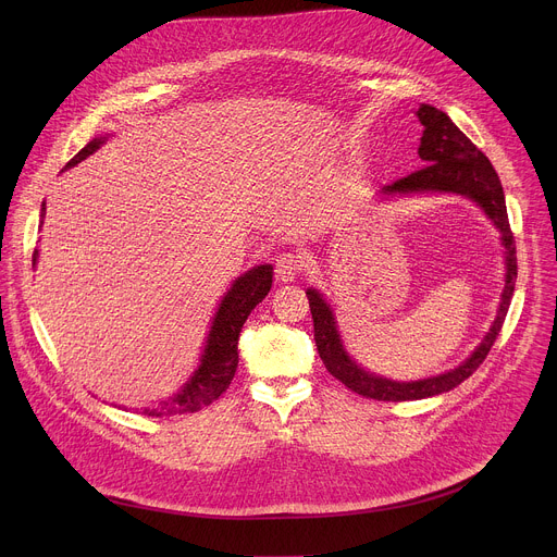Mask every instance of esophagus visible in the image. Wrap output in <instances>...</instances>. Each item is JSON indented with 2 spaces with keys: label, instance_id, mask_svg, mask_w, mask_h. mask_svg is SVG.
Listing matches in <instances>:
<instances>
[{
  "label": "esophagus",
  "instance_id": "34e87169",
  "mask_svg": "<svg viewBox=\"0 0 557 557\" xmlns=\"http://www.w3.org/2000/svg\"><path fill=\"white\" fill-rule=\"evenodd\" d=\"M301 260L295 256V253H282L277 260H275V280L277 282H295L301 273Z\"/></svg>",
  "mask_w": 557,
  "mask_h": 557
}]
</instances>
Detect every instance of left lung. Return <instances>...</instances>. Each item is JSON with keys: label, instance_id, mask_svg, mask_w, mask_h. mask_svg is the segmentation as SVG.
<instances>
[{"label": "left lung", "instance_id": "1", "mask_svg": "<svg viewBox=\"0 0 557 557\" xmlns=\"http://www.w3.org/2000/svg\"><path fill=\"white\" fill-rule=\"evenodd\" d=\"M419 121L423 123V136H421V147L419 156L425 163V168L412 172L406 178L394 181L383 189V194H419V191H449V194H460L471 198L473 202H479L485 213L494 220V224L503 233V245H505V264H507V275H505V290H503V301L498 308V314L494 320V326L490 329L487 337L483 344L473 350V355L458 368L423 379V381H389L376 374L366 372L359 368L344 350L337 326H335V317L331 306L324 301V297L317 293L314 288L306 290L308 304H310V314H312V324H314V344L317 350H320V357L326 366V370L339 379L346 387L352 392L366 396V399L374 401H417V399H428V396L447 392L462 383L467 376H471L479 366L487 359L503 324L505 317L511 304L516 277H518V260H516V240L509 226L507 218V205H505V191L500 185V178L490 163V158L475 147L454 123L451 119L432 108V106H421L417 112Z\"/></svg>", "mask_w": 557, "mask_h": 557}]
</instances>
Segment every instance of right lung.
<instances>
[{
  "label": "right lung",
  "instance_id": "add662e5",
  "mask_svg": "<svg viewBox=\"0 0 557 557\" xmlns=\"http://www.w3.org/2000/svg\"><path fill=\"white\" fill-rule=\"evenodd\" d=\"M103 143L106 138H92L72 158V161L65 165V170L82 163L86 156L97 151ZM44 215H46V207H41V222H44ZM37 256L39 253L35 249L33 264L37 262ZM271 282H273L271 264H260L233 282L231 290L224 295L213 317V326L209 331L205 355L200 359L198 370L185 383V387L172 396V399L161 401V406L153 410L147 408L145 410L147 417H174V414L198 412L218 399V396L228 387L237 368V337H240V331L251 310L269 295Z\"/></svg>",
  "mask_w": 557,
  "mask_h": 557
}]
</instances>
